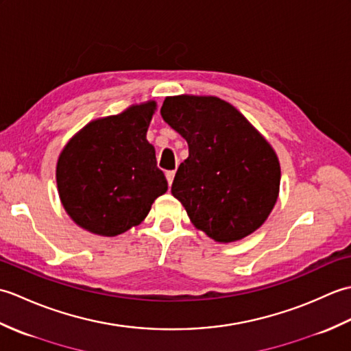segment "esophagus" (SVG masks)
I'll list each match as a JSON object with an SVG mask.
<instances>
[{
  "label": "esophagus",
  "instance_id": "obj_1",
  "mask_svg": "<svg viewBox=\"0 0 351 351\" xmlns=\"http://www.w3.org/2000/svg\"><path fill=\"white\" fill-rule=\"evenodd\" d=\"M166 178H167V182H169V185H171V182H173V178H175V170H169V171H166Z\"/></svg>",
  "mask_w": 351,
  "mask_h": 351
}]
</instances>
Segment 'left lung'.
<instances>
[{
    "label": "left lung",
    "instance_id": "left-lung-1",
    "mask_svg": "<svg viewBox=\"0 0 351 351\" xmlns=\"http://www.w3.org/2000/svg\"><path fill=\"white\" fill-rule=\"evenodd\" d=\"M161 116L189 143L171 195L195 228L234 243L263 226L280 187L279 158L263 134L217 96H167Z\"/></svg>",
    "mask_w": 351,
    "mask_h": 351
}]
</instances>
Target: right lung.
<instances>
[{"label":"right lung","mask_w":351,"mask_h":351,"mask_svg":"<svg viewBox=\"0 0 351 351\" xmlns=\"http://www.w3.org/2000/svg\"><path fill=\"white\" fill-rule=\"evenodd\" d=\"M155 101L88 122L58 156L56 180L69 217L88 232L116 237L140 225L167 191L146 132Z\"/></svg>","instance_id":"right-lung-1"}]
</instances>
